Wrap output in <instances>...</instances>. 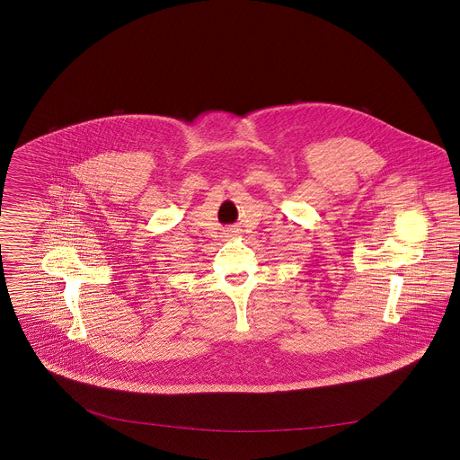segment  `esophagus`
Instances as JSON below:
<instances>
[{"mask_svg":"<svg viewBox=\"0 0 460 460\" xmlns=\"http://www.w3.org/2000/svg\"><path fill=\"white\" fill-rule=\"evenodd\" d=\"M235 232H237L235 228H228V230H225V235H226V237H234Z\"/></svg>","mask_w":460,"mask_h":460,"instance_id":"34e87169","label":"esophagus"}]
</instances>
